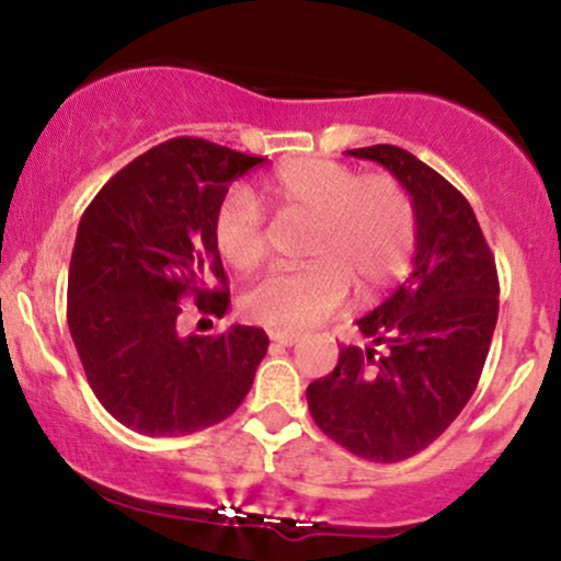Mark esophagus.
<instances>
[{
    "label": "esophagus",
    "mask_w": 561,
    "mask_h": 561,
    "mask_svg": "<svg viewBox=\"0 0 561 561\" xmlns=\"http://www.w3.org/2000/svg\"><path fill=\"white\" fill-rule=\"evenodd\" d=\"M268 337H272L276 345H285V347H289V345L298 343L300 334H295V332H272V334H268Z\"/></svg>",
    "instance_id": "34e87169"
}]
</instances>
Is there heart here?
<instances>
[{"mask_svg":"<svg viewBox=\"0 0 561 561\" xmlns=\"http://www.w3.org/2000/svg\"><path fill=\"white\" fill-rule=\"evenodd\" d=\"M279 210L308 214L306 255L313 261L274 268L242 295L244 317L279 332H298L332 317L351 293L379 289L409 268L416 210L405 186L388 173H358L330 158L287 160L266 182ZM218 255L250 272L268 250L266 216L248 186H231L214 210Z\"/></svg>","mask_w":561,"mask_h":561,"instance_id":"b5f03b06","label":"heart"}]
</instances>
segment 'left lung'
<instances>
[{"instance_id":"obj_1","label":"left lung","mask_w":561,"mask_h":561,"mask_svg":"<svg viewBox=\"0 0 561 561\" xmlns=\"http://www.w3.org/2000/svg\"><path fill=\"white\" fill-rule=\"evenodd\" d=\"M347 156L385 165L414 199V268L358 319L380 351L343 345L306 398L327 437L392 465L437 440L472 398L499 319V274L472 205L440 173L392 145Z\"/></svg>"}]
</instances>
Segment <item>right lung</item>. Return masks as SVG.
I'll return each mask as SVG.
<instances>
[{
	"label": "right lung",
	"instance_id": "add662e5",
	"mask_svg": "<svg viewBox=\"0 0 561 561\" xmlns=\"http://www.w3.org/2000/svg\"><path fill=\"white\" fill-rule=\"evenodd\" d=\"M266 158L176 137L96 192L76 231L68 327L96 401L128 430L192 435L234 414L266 356L261 327L182 334L184 300L224 317L229 285L214 210Z\"/></svg>",
	"mask_w": 561,
	"mask_h": 561
}]
</instances>
